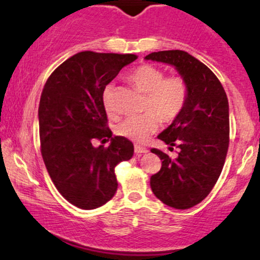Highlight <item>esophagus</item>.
Wrapping results in <instances>:
<instances>
[{"label": "esophagus", "instance_id": "34e87169", "mask_svg": "<svg viewBox=\"0 0 260 260\" xmlns=\"http://www.w3.org/2000/svg\"><path fill=\"white\" fill-rule=\"evenodd\" d=\"M134 151H136L137 155H140V154H146L149 150L146 148H143V146H140V145H136L134 146Z\"/></svg>", "mask_w": 260, "mask_h": 260}]
</instances>
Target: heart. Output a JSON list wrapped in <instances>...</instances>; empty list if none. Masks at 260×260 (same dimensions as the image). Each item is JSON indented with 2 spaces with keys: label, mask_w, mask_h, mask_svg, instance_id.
I'll return each mask as SVG.
<instances>
[{
  "label": "heart",
  "mask_w": 260,
  "mask_h": 260,
  "mask_svg": "<svg viewBox=\"0 0 260 260\" xmlns=\"http://www.w3.org/2000/svg\"><path fill=\"white\" fill-rule=\"evenodd\" d=\"M129 80L145 94L143 109L148 112L140 116L124 118L115 128V132L128 140L143 143L157 131L158 118L168 123L180 114L187 99V84L180 76L165 77L161 69L150 64L137 68L129 75ZM112 90V86H108L103 94L104 108L110 116L115 115L111 102Z\"/></svg>",
  "instance_id": "b5f03b06"
}]
</instances>
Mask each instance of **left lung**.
<instances>
[{
    "mask_svg": "<svg viewBox=\"0 0 260 260\" xmlns=\"http://www.w3.org/2000/svg\"><path fill=\"white\" fill-rule=\"evenodd\" d=\"M145 60L171 65L185 80L187 99L183 110L158 139L180 149L172 158L151 149L162 160L161 170L150 178L152 192L160 201L177 209L191 208L213 189L229 148V103L226 93L199 59L184 51H161Z\"/></svg>",
    "mask_w": 260,
    "mask_h": 260,
    "instance_id": "8db88e82",
    "label": "left lung"
}]
</instances>
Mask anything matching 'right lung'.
I'll return each mask as SVG.
<instances>
[{
	"label": "right lung",
	"mask_w": 260,
	"mask_h": 260,
	"mask_svg": "<svg viewBox=\"0 0 260 260\" xmlns=\"http://www.w3.org/2000/svg\"><path fill=\"white\" fill-rule=\"evenodd\" d=\"M136 54L80 52L53 71L39 106L41 152L58 191L82 209H94L114 198L115 167L132 158L134 146L112 137L106 127L103 94L106 84ZM110 138L109 148L92 146L94 139ZM106 140V139H105Z\"/></svg>",
	"instance_id": "add662e5"
}]
</instances>
